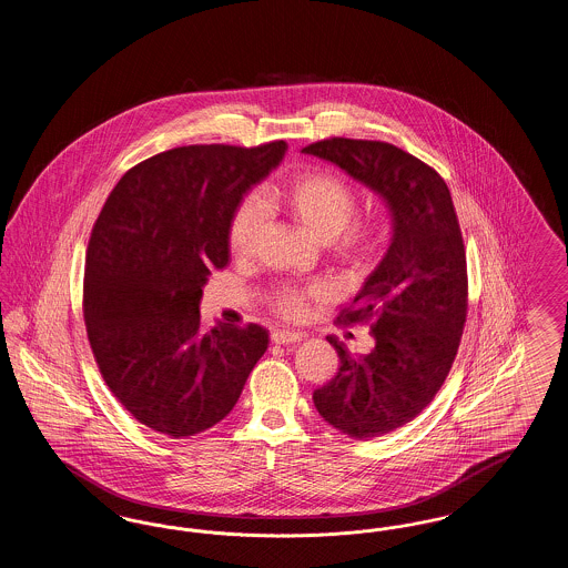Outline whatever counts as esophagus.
I'll return each mask as SVG.
<instances>
[{"mask_svg": "<svg viewBox=\"0 0 568 568\" xmlns=\"http://www.w3.org/2000/svg\"><path fill=\"white\" fill-rule=\"evenodd\" d=\"M304 336L300 332H292V329H272L271 341L276 345H290V343H296L302 341Z\"/></svg>", "mask_w": 568, "mask_h": 568, "instance_id": "obj_1", "label": "esophagus"}]
</instances>
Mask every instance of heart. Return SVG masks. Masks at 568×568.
<instances>
[{
	"label": "heart",
	"mask_w": 568,
	"mask_h": 568,
	"mask_svg": "<svg viewBox=\"0 0 568 568\" xmlns=\"http://www.w3.org/2000/svg\"><path fill=\"white\" fill-rule=\"evenodd\" d=\"M264 204L283 209L315 239L329 243L343 255H364L377 241L375 219L355 215L352 187L334 174L308 170L274 185ZM262 221V206L255 197H244L234 209L227 223V248L236 255L244 253ZM334 296L329 281H313L304 287L278 285L271 292V304L283 317H300L308 302Z\"/></svg>",
	"instance_id": "heart-1"
}]
</instances>
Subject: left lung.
I'll return each mask as SVG.
<instances>
[{"label": "left lung", "instance_id": "left-lung-1", "mask_svg": "<svg viewBox=\"0 0 568 568\" xmlns=\"http://www.w3.org/2000/svg\"><path fill=\"white\" fill-rule=\"evenodd\" d=\"M378 193L392 243L336 324L371 322L368 353L327 336L341 366L313 403L329 426L368 440L433 403L458 353L468 308L466 253L452 193L428 163L378 140L327 138L302 149Z\"/></svg>", "mask_w": 568, "mask_h": 568}]
</instances>
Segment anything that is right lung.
Masks as SVG:
<instances>
[{
	"label": "right lung",
	"instance_id": "add662e5",
	"mask_svg": "<svg viewBox=\"0 0 568 568\" xmlns=\"http://www.w3.org/2000/svg\"><path fill=\"white\" fill-rule=\"evenodd\" d=\"M287 151L191 144L128 170L87 246L82 311L98 368L140 424L172 438L204 433L243 394L268 347L257 324L204 329L200 297L230 260L227 223Z\"/></svg>",
	"mask_w": 568,
	"mask_h": 568
}]
</instances>
